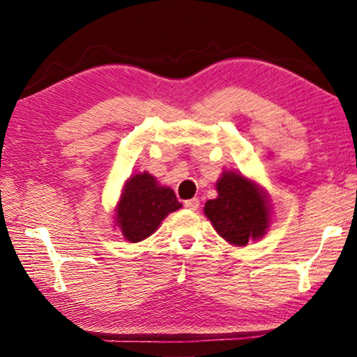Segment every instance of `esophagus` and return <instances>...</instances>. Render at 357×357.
<instances>
[{
  "instance_id": "obj_1",
  "label": "esophagus",
  "mask_w": 357,
  "mask_h": 357,
  "mask_svg": "<svg viewBox=\"0 0 357 357\" xmlns=\"http://www.w3.org/2000/svg\"><path fill=\"white\" fill-rule=\"evenodd\" d=\"M198 206H200V200H198V198H192V200L184 202V208L189 211H197Z\"/></svg>"
}]
</instances>
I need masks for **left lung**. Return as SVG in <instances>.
I'll use <instances>...</instances> for the list:
<instances>
[{"instance_id":"obj_1","label":"left lung","mask_w":357,"mask_h":357,"mask_svg":"<svg viewBox=\"0 0 357 357\" xmlns=\"http://www.w3.org/2000/svg\"><path fill=\"white\" fill-rule=\"evenodd\" d=\"M217 197L204 203V215L228 244L244 247L261 239L271 225V200L257 181L225 170L215 183Z\"/></svg>"}]
</instances>
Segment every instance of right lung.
<instances>
[{
    "label": "right lung",
    "instance_id": "add662e5",
    "mask_svg": "<svg viewBox=\"0 0 357 357\" xmlns=\"http://www.w3.org/2000/svg\"><path fill=\"white\" fill-rule=\"evenodd\" d=\"M183 208L173 189L162 185L148 172L135 173L126 181L113 209V227L128 243H140L153 234L165 217Z\"/></svg>",
    "mask_w": 357,
    "mask_h": 357
}]
</instances>
